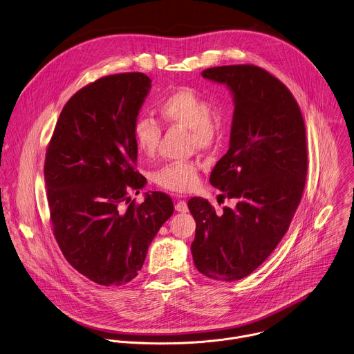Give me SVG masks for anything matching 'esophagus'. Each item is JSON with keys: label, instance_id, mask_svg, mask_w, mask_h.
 I'll return each mask as SVG.
<instances>
[{"label": "esophagus", "instance_id": "obj_1", "mask_svg": "<svg viewBox=\"0 0 354 354\" xmlns=\"http://www.w3.org/2000/svg\"><path fill=\"white\" fill-rule=\"evenodd\" d=\"M175 209H176L178 212H187V211H189V208H187V203H186L185 200H179V201H176V204H175Z\"/></svg>", "mask_w": 354, "mask_h": 354}]
</instances>
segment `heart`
Instances as JSON below:
<instances>
[{
    "mask_svg": "<svg viewBox=\"0 0 354 354\" xmlns=\"http://www.w3.org/2000/svg\"><path fill=\"white\" fill-rule=\"evenodd\" d=\"M158 112L165 124L190 131V147L209 151L222 139L223 128L219 116L211 112L209 102L189 87H179L167 94L158 104ZM132 136L138 150L147 158L157 154L161 128L150 118L139 116L133 122ZM154 182L172 193L193 192L200 182L198 165L193 161H174L154 174Z\"/></svg>",
    "mask_w": 354,
    "mask_h": 354,
    "instance_id": "1",
    "label": "heart"
}]
</instances>
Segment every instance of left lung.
<instances>
[{
  "label": "left lung",
  "instance_id": "obj_1",
  "mask_svg": "<svg viewBox=\"0 0 354 354\" xmlns=\"http://www.w3.org/2000/svg\"><path fill=\"white\" fill-rule=\"evenodd\" d=\"M201 76L233 95L229 150L209 183L238 203L216 214L205 198H190V250L203 275L233 282L257 270L289 229L306 185V127L289 88L260 66H215Z\"/></svg>",
  "mask_w": 354,
  "mask_h": 354
}]
</instances>
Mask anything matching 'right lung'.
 <instances>
[{"label":"right lung","mask_w":354,"mask_h":354,"mask_svg":"<svg viewBox=\"0 0 354 354\" xmlns=\"http://www.w3.org/2000/svg\"><path fill=\"white\" fill-rule=\"evenodd\" d=\"M151 87L140 72L109 75L75 93L47 147L44 182L55 241L66 261L104 286L131 282L174 214L171 197L146 193L132 127Z\"/></svg>","instance_id":"right-lung-1"}]
</instances>
